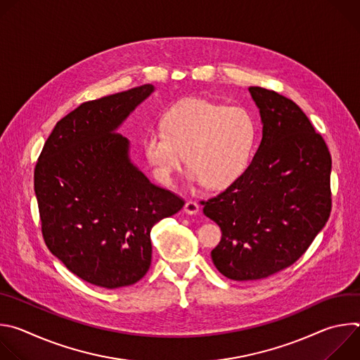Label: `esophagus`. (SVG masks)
Returning a JSON list of instances; mask_svg holds the SVG:
<instances>
[{
    "instance_id": "1",
    "label": "esophagus",
    "mask_w": 360,
    "mask_h": 360,
    "mask_svg": "<svg viewBox=\"0 0 360 360\" xmlns=\"http://www.w3.org/2000/svg\"><path fill=\"white\" fill-rule=\"evenodd\" d=\"M184 210H185V212H186V214H189V215H195V214H198V212H199V205H198L195 200H188V202L185 203Z\"/></svg>"
}]
</instances>
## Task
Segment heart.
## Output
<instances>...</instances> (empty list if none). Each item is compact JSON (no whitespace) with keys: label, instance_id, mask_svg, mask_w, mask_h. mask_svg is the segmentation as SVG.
Returning a JSON list of instances; mask_svg holds the SVG:
<instances>
[{"label":"heart","instance_id":"b5f03b06","mask_svg":"<svg viewBox=\"0 0 360 360\" xmlns=\"http://www.w3.org/2000/svg\"><path fill=\"white\" fill-rule=\"evenodd\" d=\"M256 143L258 122L250 111L191 98L165 114L162 128L146 134L143 149L161 182L171 184L188 155L195 181L210 189H224L246 172Z\"/></svg>","mask_w":360,"mask_h":360}]
</instances>
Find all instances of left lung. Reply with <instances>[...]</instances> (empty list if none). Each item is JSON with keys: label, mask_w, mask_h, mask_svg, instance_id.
<instances>
[{"label": "left lung", "mask_w": 360, "mask_h": 360, "mask_svg": "<svg viewBox=\"0 0 360 360\" xmlns=\"http://www.w3.org/2000/svg\"><path fill=\"white\" fill-rule=\"evenodd\" d=\"M249 92L261 112L262 142L235 184L202 200L222 232L212 262L232 281L264 279L295 264L332 211L323 136L292 99L262 86Z\"/></svg>", "instance_id": "1"}]
</instances>
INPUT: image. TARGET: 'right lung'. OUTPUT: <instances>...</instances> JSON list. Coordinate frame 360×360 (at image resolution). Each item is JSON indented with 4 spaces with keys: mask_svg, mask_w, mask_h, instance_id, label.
Instances as JSON below:
<instances>
[{
    "mask_svg": "<svg viewBox=\"0 0 360 360\" xmlns=\"http://www.w3.org/2000/svg\"><path fill=\"white\" fill-rule=\"evenodd\" d=\"M153 86L86 101L60 120L39 153L34 191L46 248L82 281L121 288L150 266V229L185 200L153 185L115 132Z\"/></svg>",
    "mask_w": 360,
    "mask_h": 360,
    "instance_id": "right-lung-1",
    "label": "right lung"
}]
</instances>
